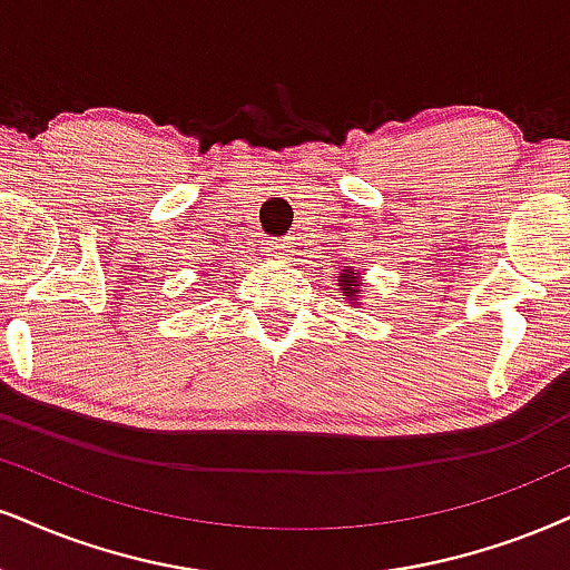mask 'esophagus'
Wrapping results in <instances>:
<instances>
[{"label": "esophagus", "mask_w": 570, "mask_h": 570, "mask_svg": "<svg viewBox=\"0 0 570 570\" xmlns=\"http://www.w3.org/2000/svg\"><path fill=\"white\" fill-rule=\"evenodd\" d=\"M287 248H291V245H287V240H279V237H269V240H264V256H269V258L291 256Z\"/></svg>", "instance_id": "1"}]
</instances>
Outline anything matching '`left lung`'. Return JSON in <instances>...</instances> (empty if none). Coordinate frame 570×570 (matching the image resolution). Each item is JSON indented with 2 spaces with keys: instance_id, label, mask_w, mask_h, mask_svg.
I'll use <instances>...</instances> for the list:
<instances>
[{
  "instance_id": "1",
  "label": "left lung",
  "mask_w": 570,
  "mask_h": 570,
  "mask_svg": "<svg viewBox=\"0 0 570 570\" xmlns=\"http://www.w3.org/2000/svg\"><path fill=\"white\" fill-rule=\"evenodd\" d=\"M346 274H343L341 279V291L348 293V296H356L360 293V277H356V269H343Z\"/></svg>"
}]
</instances>
